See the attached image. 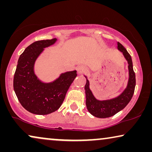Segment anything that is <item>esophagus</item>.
I'll return each mask as SVG.
<instances>
[{"label": "esophagus", "mask_w": 152, "mask_h": 152, "mask_svg": "<svg viewBox=\"0 0 152 152\" xmlns=\"http://www.w3.org/2000/svg\"><path fill=\"white\" fill-rule=\"evenodd\" d=\"M77 71L79 74H83L87 71V68L84 66H80L77 68Z\"/></svg>", "instance_id": "obj_1"}]
</instances>
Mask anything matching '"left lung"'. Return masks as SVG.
<instances>
[{
    "label": "left lung",
    "mask_w": 152,
    "mask_h": 152,
    "mask_svg": "<svg viewBox=\"0 0 152 152\" xmlns=\"http://www.w3.org/2000/svg\"><path fill=\"white\" fill-rule=\"evenodd\" d=\"M118 48L123 53L124 57L128 61L129 79L127 87L120 96L115 99L99 101L93 96L92 92L89 88L88 80H86V84L84 87L86 97V104L88 111L95 117L105 118L114 115L128 104L134 95L136 86V75L133 69L132 57L125 48L119 42H118Z\"/></svg>",
    "instance_id": "obj_1"
}]
</instances>
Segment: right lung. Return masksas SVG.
Returning <instances> with one entry per match:
<instances>
[{
	"label": "right lung",
	"instance_id": "obj_1",
	"mask_svg": "<svg viewBox=\"0 0 152 152\" xmlns=\"http://www.w3.org/2000/svg\"><path fill=\"white\" fill-rule=\"evenodd\" d=\"M56 39L35 41L20 55L14 76V90L24 109L37 115H47L59 109L77 71L61 74L55 82L45 84L34 73L35 60L44 48L53 45Z\"/></svg>",
	"mask_w": 152,
	"mask_h": 152
}]
</instances>
